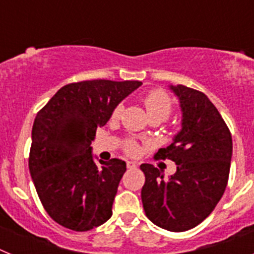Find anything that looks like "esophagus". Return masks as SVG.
Masks as SVG:
<instances>
[{
    "label": "esophagus",
    "mask_w": 254,
    "mask_h": 254,
    "mask_svg": "<svg viewBox=\"0 0 254 254\" xmlns=\"http://www.w3.org/2000/svg\"><path fill=\"white\" fill-rule=\"evenodd\" d=\"M127 168H128V169H136V168H137V164L134 163V161H127Z\"/></svg>",
    "instance_id": "obj_1"
}]
</instances>
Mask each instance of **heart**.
<instances>
[{
	"instance_id": "obj_1",
	"label": "heart",
	"mask_w": 254,
	"mask_h": 254,
	"mask_svg": "<svg viewBox=\"0 0 254 254\" xmlns=\"http://www.w3.org/2000/svg\"><path fill=\"white\" fill-rule=\"evenodd\" d=\"M143 105H145V109L149 114L150 120L156 118V120H160L161 122L168 120L170 114H172L173 109H174V102H173L172 96L164 90H160V89H155V90L150 91L143 98ZM122 112V104H118L117 107H114L111 116L112 120H118ZM123 150L126 151V154L137 155L138 151H140V147H138L136 141L126 140L125 143H123Z\"/></svg>"
}]
</instances>
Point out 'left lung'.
I'll use <instances>...</instances> for the list:
<instances>
[{
  "label": "left lung",
  "mask_w": 254,
  "mask_h": 254,
  "mask_svg": "<svg viewBox=\"0 0 254 254\" xmlns=\"http://www.w3.org/2000/svg\"><path fill=\"white\" fill-rule=\"evenodd\" d=\"M170 89L181 102L182 129L155 158L174 161L177 172L164 179L158 168L142 164L141 199L155 225L169 232H186L202 223L223 197L233 141L225 121L205 94L185 85Z\"/></svg>",
  "instance_id": "obj_1"
}]
</instances>
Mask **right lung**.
Returning a JSON list of instances; mask_svg holds the SVG:
<instances>
[{"instance_id":"1","label":"right lung","mask_w":254,"mask_h":254,"mask_svg":"<svg viewBox=\"0 0 254 254\" xmlns=\"http://www.w3.org/2000/svg\"><path fill=\"white\" fill-rule=\"evenodd\" d=\"M141 81L87 80L64 85L35 117L29 170L47 214L75 232H87L112 216L126 172L120 159L95 164L91 141L114 107Z\"/></svg>"}]
</instances>
